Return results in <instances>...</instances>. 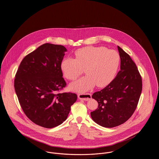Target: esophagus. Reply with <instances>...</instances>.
<instances>
[{
	"label": "esophagus",
	"mask_w": 159,
	"mask_h": 159,
	"mask_svg": "<svg viewBox=\"0 0 159 159\" xmlns=\"http://www.w3.org/2000/svg\"><path fill=\"white\" fill-rule=\"evenodd\" d=\"M78 98L80 100L88 101L92 98V94L90 93H81L78 94Z\"/></svg>",
	"instance_id": "34e87169"
}]
</instances>
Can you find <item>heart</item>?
<instances>
[{
    "instance_id": "heart-1",
    "label": "heart",
    "mask_w": 159,
    "mask_h": 159,
    "mask_svg": "<svg viewBox=\"0 0 159 159\" xmlns=\"http://www.w3.org/2000/svg\"><path fill=\"white\" fill-rule=\"evenodd\" d=\"M75 59L65 58L61 69L69 80H75L83 72L87 74L70 85V89L80 93L90 90L96 85H107L114 79L120 63L118 52L105 47H87L75 52Z\"/></svg>"
}]
</instances>
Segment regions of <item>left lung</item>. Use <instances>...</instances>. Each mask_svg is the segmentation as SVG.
Wrapping results in <instances>:
<instances>
[{
	"label": "left lung",
	"instance_id": "obj_1",
	"mask_svg": "<svg viewBox=\"0 0 159 159\" xmlns=\"http://www.w3.org/2000/svg\"><path fill=\"white\" fill-rule=\"evenodd\" d=\"M120 70L116 78L92 95L98 108L91 112L94 121L105 127H114L127 121L137 107L142 89V77L130 56L117 47Z\"/></svg>",
	"mask_w": 159,
	"mask_h": 159
}]
</instances>
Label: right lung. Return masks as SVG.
<instances>
[{
  "mask_svg": "<svg viewBox=\"0 0 159 159\" xmlns=\"http://www.w3.org/2000/svg\"><path fill=\"white\" fill-rule=\"evenodd\" d=\"M66 48L44 43L23 59L17 70L14 87L25 116L37 125L52 128L67 118L77 96L60 93L66 87L61 63Z\"/></svg>",
  "mask_w": 159,
  "mask_h": 159,
  "instance_id": "add662e5",
  "label": "right lung"
}]
</instances>
